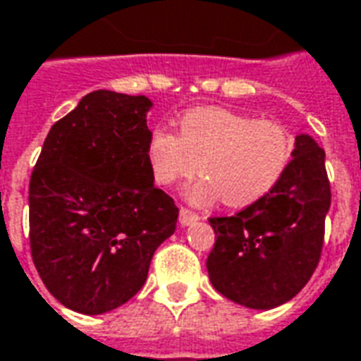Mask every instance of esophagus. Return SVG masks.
<instances>
[{
  "label": "esophagus",
  "mask_w": 361,
  "mask_h": 361,
  "mask_svg": "<svg viewBox=\"0 0 361 361\" xmlns=\"http://www.w3.org/2000/svg\"><path fill=\"white\" fill-rule=\"evenodd\" d=\"M200 219V215L195 212H191L188 207H181L180 209V223L181 225H191V223H195Z\"/></svg>",
  "instance_id": "1"
}]
</instances>
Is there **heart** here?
<instances>
[{
    "label": "heart",
    "instance_id": "b5f03b06",
    "mask_svg": "<svg viewBox=\"0 0 361 361\" xmlns=\"http://www.w3.org/2000/svg\"><path fill=\"white\" fill-rule=\"evenodd\" d=\"M290 130L271 118L203 106L185 112L178 136L152 130L146 146L149 171L160 185L203 173L190 188L195 203L221 197L229 207H247L269 195L290 164Z\"/></svg>",
    "mask_w": 361,
    "mask_h": 361
}]
</instances>
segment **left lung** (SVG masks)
<instances>
[{"label":"left lung","mask_w":361,"mask_h":361,"mask_svg":"<svg viewBox=\"0 0 361 361\" xmlns=\"http://www.w3.org/2000/svg\"><path fill=\"white\" fill-rule=\"evenodd\" d=\"M293 156L283 180L263 200L235 215L209 217L212 284L247 308L267 310L290 300L320 263L332 200L324 149L300 134Z\"/></svg>","instance_id":"1"}]
</instances>
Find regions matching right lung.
<instances>
[{
	"mask_svg": "<svg viewBox=\"0 0 361 361\" xmlns=\"http://www.w3.org/2000/svg\"><path fill=\"white\" fill-rule=\"evenodd\" d=\"M146 97L94 90L53 124L29 180V247L63 306L102 314L146 283L178 205L154 185Z\"/></svg>",
	"mask_w": 361,
	"mask_h": 361,
	"instance_id": "right-lung-1",
	"label": "right lung"
}]
</instances>
